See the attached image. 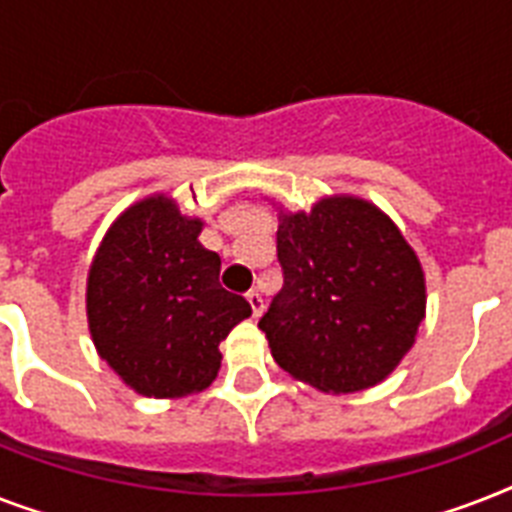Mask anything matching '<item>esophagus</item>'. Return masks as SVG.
I'll return each instance as SVG.
<instances>
[{
  "instance_id": "34e87169",
  "label": "esophagus",
  "mask_w": 512,
  "mask_h": 512,
  "mask_svg": "<svg viewBox=\"0 0 512 512\" xmlns=\"http://www.w3.org/2000/svg\"><path fill=\"white\" fill-rule=\"evenodd\" d=\"M247 303H249V308H252V316H255V319H260V313H263V297H260V292H255V289H252V292H247Z\"/></svg>"
}]
</instances>
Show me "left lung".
Here are the masks:
<instances>
[{"label":"left lung","mask_w":512,"mask_h":512,"mask_svg":"<svg viewBox=\"0 0 512 512\" xmlns=\"http://www.w3.org/2000/svg\"><path fill=\"white\" fill-rule=\"evenodd\" d=\"M284 287L257 327L276 364L324 393L382 382L425 319V273L393 220L356 196L281 212Z\"/></svg>","instance_id":"obj_1"}]
</instances>
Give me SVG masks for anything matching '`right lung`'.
Segmentation results:
<instances>
[{"mask_svg":"<svg viewBox=\"0 0 512 512\" xmlns=\"http://www.w3.org/2000/svg\"><path fill=\"white\" fill-rule=\"evenodd\" d=\"M199 217L148 196L116 217L87 276V321L100 358L151 398H180L217 377L220 350L252 316L220 287V255L199 244Z\"/></svg>","mask_w":512,"mask_h":512,"instance_id":"obj_1","label":"right lung"}]
</instances>
